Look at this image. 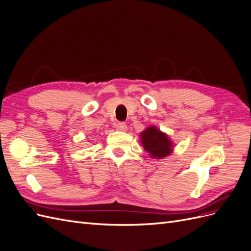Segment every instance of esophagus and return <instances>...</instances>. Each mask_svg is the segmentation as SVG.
I'll use <instances>...</instances> for the list:
<instances>
[{"label":"esophagus","instance_id":"34e87169","mask_svg":"<svg viewBox=\"0 0 251 251\" xmlns=\"http://www.w3.org/2000/svg\"><path fill=\"white\" fill-rule=\"evenodd\" d=\"M116 128H117L118 131H120V132H126L127 126H126V125L125 123H118L116 125Z\"/></svg>","mask_w":251,"mask_h":251}]
</instances>
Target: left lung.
<instances>
[{
    "instance_id": "8db88e82",
    "label": "left lung",
    "mask_w": 251,
    "mask_h": 251,
    "mask_svg": "<svg viewBox=\"0 0 251 251\" xmlns=\"http://www.w3.org/2000/svg\"><path fill=\"white\" fill-rule=\"evenodd\" d=\"M140 142L150 157L153 159H163L174 151V142L155 126H148L139 134Z\"/></svg>"
}]
</instances>
